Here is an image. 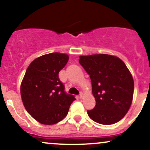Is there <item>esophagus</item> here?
<instances>
[{
    "instance_id": "1",
    "label": "esophagus",
    "mask_w": 150,
    "mask_h": 150,
    "mask_svg": "<svg viewBox=\"0 0 150 150\" xmlns=\"http://www.w3.org/2000/svg\"><path fill=\"white\" fill-rule=\"evenodd\" d=\"M83 96H84L83 92H80V94H79V98H80V99H82Z\"/></svg>"
}]
</instances>
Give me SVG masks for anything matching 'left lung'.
I'll return each instance as SVG.
<instances>
[{
  "label": "left lung",
  "instance_id": "left-lung-1",
  "mask_svg": "<svg viewBox=\"0 0 150 150\" xmlns=\"http://www.w3.org/2000/svg\"><path fill=\"white\" fill-rule=\"evenodd\" d=\"M79 63L89 75L96 105L89 118L102 125L121 120L132 104L134 81L122 60L108 54L80 56Z\"/></svg>",
  "mask_w": 150,
  "mask_h": 150
}]
</instances>
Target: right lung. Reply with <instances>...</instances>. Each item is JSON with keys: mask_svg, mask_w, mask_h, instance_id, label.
Segmentation results:
<instances>
[{"mask_svg": "<svg viewBox=\"0 0 150 150\" xmlns=\"http://www.w3.org/2000/svg\"><path fill=\"white\" fill-rule=\"evenodd\" d=\"M67 54L51 53L36 58L29 65L20 92L27 111L42 124L53 125L68 114L75 96L65 92L58 73L68 63Z\"/></svg>", "mask_w": 150, "mask_h": 150, "instance_id": "right-lung-1", "label": "right lung"}]
</instances>
